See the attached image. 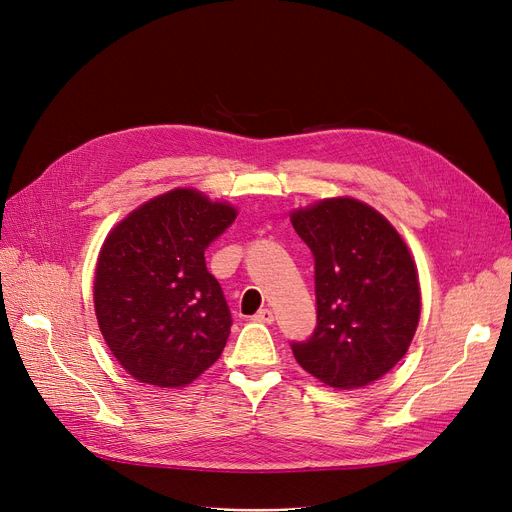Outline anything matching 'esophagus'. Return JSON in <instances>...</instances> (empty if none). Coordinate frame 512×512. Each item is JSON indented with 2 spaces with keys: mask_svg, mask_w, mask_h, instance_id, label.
I'll return each mask as SVG.
<instances>
[{
  "mask_svg": "<svg viewBox=\"0 0 512 512\" xmlns=\"http://www.w3.org/2000/svg\"><path fill=\"white\" fill-rule=\"evenodd\" d=\"M254 322H260V324H272L274 322V313L272 309H260L254 313Z\"/></svg>",
  "mask_w": 512,
  "mask_h": 512,
  "instance_id": "esophagus-1",
  "label": "esophagus"
}]
</instances>
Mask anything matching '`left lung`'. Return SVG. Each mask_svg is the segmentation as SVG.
Masks as SVG:
<instances>
[{"label":"left lung","instance_id":"obj_1","mask_svg":"<svg viewBox=\"0 0 512 512\" xmlns=\"http://www.w3.org/2000/svg\"><path fill=\"white\" fill-rule=\"evenodd\" d=\"M313 256L316 328L293 340L297 363L330 387H363L406 355L420 318L414 260L389 221L355 199L291 215Z\"/></svg>","mask_w":512,"mask_h":512}]
</instances>
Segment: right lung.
<instances>
[{
    "label": "right lung",
    "instance_id": "obj_1",
    "mask_svg": "<svg viewBox=\"0 0 512 512\" xmlns=\"http://www.w3.org/2000/svg\"><path fill=\"white\" fill-rule=\"evenodd\" d=\"M235 209L178 188L141 205L112 229L98 258L100 332L129 375L180 387L223 352L231 311L205 252Z\"/></svg>",
    "mask_w": 512,
    "mask_h": 512
}]
</instances>
